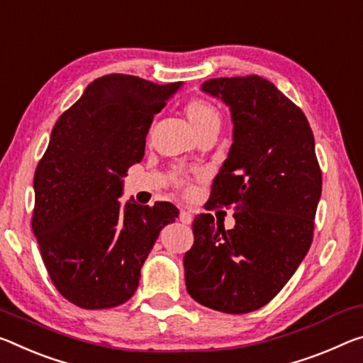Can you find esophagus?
Listing matches in <instances>:
<instances>
[{
  "label": "esophagus",
  "instance_id": "esophagus-1",
  "mask_svg": "<svg viewBox=\"0 0 363 363\" xmlns=\"http://www.w3.org/2000/svg\"><path fill=\"white\" fill-rule=\"evenodd\" d=\"M179 220H181V223H184V224H191L192 223V213L189 211V210H181V215H179Z\"/></svg>",
  "mask_w": 363,
  "mask_h": 363
}]
</instances>
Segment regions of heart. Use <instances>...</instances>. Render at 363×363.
I'll use <instances>...</instances> for the list:
<instances>
[{
    "label": "heart",
    "mask_w": 363,
    "mask_h": 363,
    "mask_svg": "<svg viewBox=\"0 0 363 363\" xmlns=\"http://www.w3.org/2000/svg\"><path fill=\"white\" fill-rule=\"evenodd\" d=\"M186 113L189 119H191V123L194 125V129L199 132H202L203 129L210 128L213 124H220L221 123V118H220V113H218V109L208 103L206 100H192L187 103L186 106Z\"/></svg>",
    "instance_id": "b5f03b06"
}]
</instances>
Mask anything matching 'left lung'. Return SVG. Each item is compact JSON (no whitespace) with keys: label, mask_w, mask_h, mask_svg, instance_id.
Returning <instances> with one entry per match:
<instances>
[{"label":"left lung","mask_w":363,"mask_h":363,"mask_svg":"<svg viewBox=\"0 0 363 363\" xmlns=\"http://www.w3.org/2000/svg\"><path fill=\"white\" fill-rule=\"evenodd\" d=\"M200 89L231 111L233 145L208 203L233 206L235 226L195 216L186 286L205 307L249 313L283 289L312 244L321 195L315 139L302 109L267 79H210Z\"/></svg>","instance_id":"8db88e82"}]
</instances>
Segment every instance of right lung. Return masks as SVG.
Returning a JSON list of instances; mask_svg holds the SVG:
<instances>
[{
    "label": "right lung",
    "instance_id": "right-lung-1",
    "mask_svg": "<svg viewBox=\"0 0 363 363\" xmlns=\"http://www.w3.org/2000/svg\"><path fill=\"white\" fill-rule=\"evenodd\" d=\"M181 82L109 74L62 113L33 176L32 229L56 289L74 306L128 302L160 231L179 210L121 202L125 174L140 163L153 116Z\"/></svg>",
    "mask_w": 363,
    "mask_h": 363
}]
</instances>
